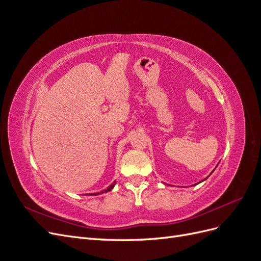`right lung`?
<instances>
[{"label":"right lung","mask_w":261,"mask_h":261,"mask_svg":"<svg viewBox=\"0 0 261 261\" xmlns=\"http://www.w3.org/2000/svg\"><path fill=\"white\" fill-rule=\"evenodd\" d=\"M114 185H115V183H113V184L110 185V186H109L107 189H105L103 192H100V193H97V194H90V195H99V194H102V193H108V192L111 191V189L114 187Z\"/></svg>","instance_id":"add662e5"}]
</instances>
